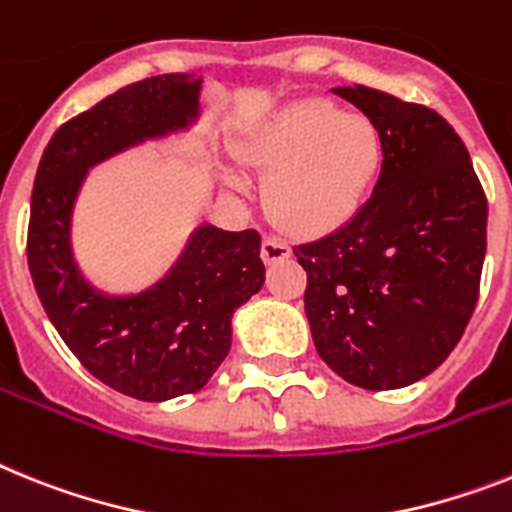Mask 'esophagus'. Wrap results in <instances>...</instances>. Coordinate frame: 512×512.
<instances>
[{
	"label": "esophagus",
	"instance_id": "1",
	"mask_svg": "<svg viewBox=\"0 0 512 512\" xmlns=\"http://www.w3.org/2000/svg\"><path fill=\"white\" fill-rule=\"evenodd\" d=\"M291 255L289 244L281 242L278 236H265L263 239V260L265 263H281Z\"/></svg>",
	"mask_w": 512,
	"mask_h": 512
}]
</instances>
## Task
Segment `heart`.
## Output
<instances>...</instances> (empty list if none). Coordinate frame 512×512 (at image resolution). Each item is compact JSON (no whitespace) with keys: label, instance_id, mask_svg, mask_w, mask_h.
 Segmentation results:
<instances>
[{"label":"heart","instance_id":"heart-1","mask_svg":"<svg viewBox=\"0 0 512 512\" xmlns=\"http://www.w3.org/2000/svg\"><path fill=\"white\" fill-rule=\"evenodd\" d=\"M242 158L268 169L263 203L296 234H325L354 216L375 182L382 137L364 114L328 98H304L242 145Z\"/></svg>","mask_w":512,"mask_h":512}]
</instances>
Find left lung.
<instances>
[{
  "mask_svg": "<svg viewBox=\"0 0 512 512\" xmlns=\"http://www.w3.org/2000/svg\"><path fill=\"white\" fill-rule=\"evenodd\" d=\"M336 93L382 137L367 203L333 234L296 244L320 359L351 385L406 388L458 346L479 302L487 195L466 145L435 109L354 85Z\"/></svg>",
  "mask_w": 512,
  "mask_h": 512,
  "instance_id": "8db88e82",
  "label": "left lung"
}]
</instances>
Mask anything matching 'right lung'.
I'll return each instance as SVG.
<instances>
[{
    "mask_svg": "<svg viewBox=\"0 0 512 512\" xmlns=\"http://www.w3.org/2000/svg\"><path fill=\"white\" fill-rule=\"evenodd\" d=\"M200 80L179 72L119 88L64 122L30 195L28 268L46 315L90 375L137 401L197 393L231 349V315L263 289L260 234L203 226L169 276L140 296L90 289L70 255V213L85 171L195 114Z\"/></svg>",
    "mask_w": 512,
    "mask_h": 512,
    "instance_id": "add662e5",
    "label": "right lung"
}]
</instances>
